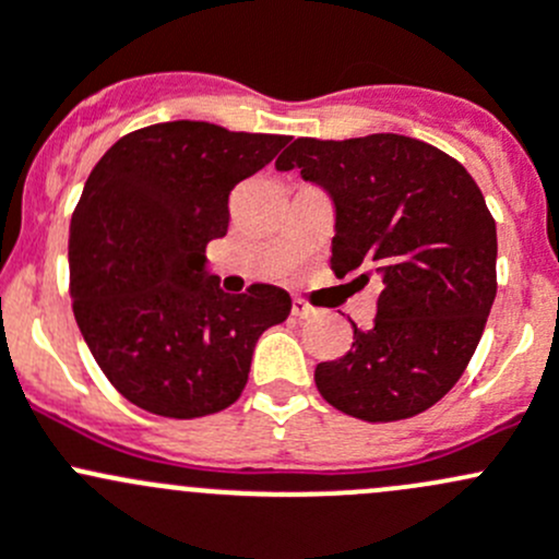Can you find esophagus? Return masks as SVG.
I'll list each match as a JSON object with an SVG mask.
<instances>
[{
    "label": "esophagus",
    "instance_id": "34e87169",
    "mask_svg": "<svg viewBox=\"0 0 559 559\" xmlns=\"http://www.w3.org/2000/svg\"><path fill=\"white\" fill-rule=\"evenodd\" d=\"M290 312H293V318H296V320H314V318H318V309L309 307V304L301 301V298H293Z\"/></svg>",
    "mask_w": 559,
    "mask_h": 559
}]
</instances>
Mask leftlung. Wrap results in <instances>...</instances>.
I'll use <instances>...</instances> for the list:
<instances>
[{
  "label": "left lung",
  "instance_id": "1",
  "mask_svg": "<svg viewBox=\"0 0 559 559\" xmlns=\"http://www.w3.org/2000/svg\"><path fill=\"white\" fill-rule=\"evenodd\" d=\"M331 195L336 277L377 282V318L353 349L314 368L322 399L393 423L444 399L468 366L495 301L498 234L463 164L401 134L301 140L277 158Z\"/></svg>",
  "mask_w": 559,
  "mask_h": 559
}]
</instances>
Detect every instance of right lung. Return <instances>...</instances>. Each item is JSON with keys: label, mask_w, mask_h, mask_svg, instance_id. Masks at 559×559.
<instances>
[{"label": "right lung", "mask_w": 559, "mask_h": 559, "mask_svg": "<svg viewBox=\"0 0 559 559\" xmlns=\"http://www.w3.org/2000/svg\"><path fill=\"white\" fill-rule=\"evenodd\" d=\"M287 136L171 120L115 142L85 180L69 226L74 320L123 399L193 419L239 399L266 328L290 314L277 285L221 290L206 245L228 231L234 186Z\"/></svg>", "instance_id": "1"}]
</instances>
